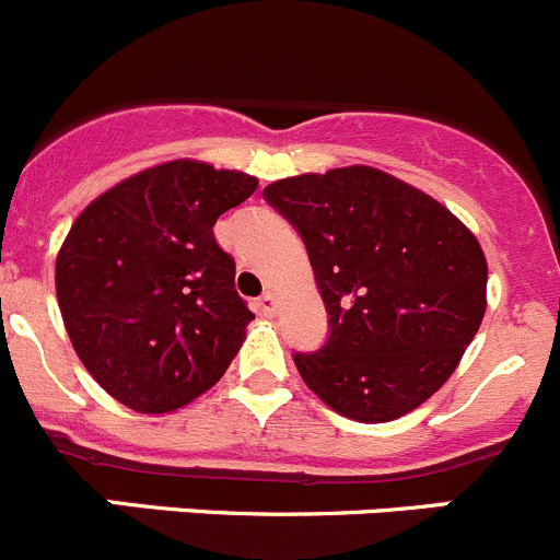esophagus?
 I'll return each mask as SVG.
<instances>
[{"mask_svg": "<svg viewBox=\"0 0 560 560\" xmlns=\"http://www.w3.org/2000/svg\"><path fill=\"white\" fill-rule=\"evenodd\" d=\"M258 307H260V313H264V316H275L277 307H280V302H277L275 291H266V294L258 300Z\"/></svg>", "mask_w": 560, "mask_h": 560, "instance_id": "obj_1", "label": "esophagus"}]
</instances>
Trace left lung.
Instances as JSON below:
<instances>
[{
	"label": "left lung",
	"instance_id": "8db88e82",
	"mask_svg": "<svg viewBox=\"0 0 560 560\" xmlns=\"http://www.w3.org/2000/svg\"><path fill=\"white\" fill-rule=\"evenodd\" d=\"M264 195L305 238L332 327L322 351L294 354L305 385L357 423H390L429 401L487 313L476 233L369 164L291 175Z\"/></svg>",
	"mask_w": 560,
	"mask_h": 560
}]
</instances>
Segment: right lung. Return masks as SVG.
I'll list each match as a JSON object with an SVG mask.
<instances>
[{
	"instance_id": "obj_1",
	"label": "right lung",
	"mask_w": 560,
	"mask_h": 560,
	"mask_svg": "<svg viewBox=\"0 0 560 560\" xmlns=\"http://www.w3.org/2000/svg\"><path fill=\"white\" fill-rule=\"evenodd\" d=\"M255 189V175L173 159L109 186L73 220L55 264L57 305L115 401L175 412L222 380L255 316L214 225Z\"/></svg>"
}]
</instances>
